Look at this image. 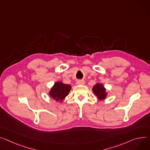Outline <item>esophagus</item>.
<instances>
[{
    "mask_svg": "<svg viewBox=\"0 0 150 150\" xmlns=\"http://www.w3.org/2000/svg\"><path fill=\"white\" fill-rule=\"evenodd\" d=\"M85 83H86L85 81H82V80H78L76 82V84L78 85H84L85 84Z\"/></svg>",
    "mask_w": 150,
    "mask_h": 150,
    "instance_id": "obj_1",
    "label": "esophagus"
}]
</instances>
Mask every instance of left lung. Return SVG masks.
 Here are the masks:
<instances>
[{
    "label": "left lung",
    "instance_id": "8db88e82",
    "mask_svg": "<svg viewBox=\"0 0 150 150\" xmlns=\"http://www.w3.org/2000/svg\"><path fill=\"white\" fill-rule=\"evenodd\" d=\"M93 91L99 100L105 99L107 96L106 89L102 84L97 83L93 87Z\"/></svg>",
    "mask_w": 150,
    "mask_h": 150
}]
</instances>
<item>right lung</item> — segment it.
I'll return each instance as SVG.
<instances>
[{"label":"right lung","mask_w":150,"mask_h":150,"mask_svg":"<svg viewBox=\"0 0 150 150\" xmlns=\"http://www.w3.org/2000/svg\"><path fill=\"white\" fill-rule=\"evenodd\" d=\"M71 89V86L68 84H63L59 81L56 82L49 92L50 96L57 102H62L63 100L69 94Z\"/></svg>","instance_id":"add662e5"}]
</instances>
